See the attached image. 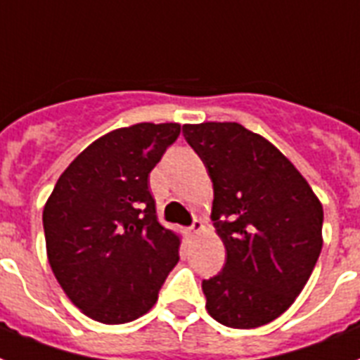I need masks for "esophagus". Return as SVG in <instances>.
Masks as SVG:
<instances>
[{
  "instance_id": "1",
  "label": "esophagus",
  "mask_w": 360,
  "mask_h": 360,
  "mask_svg": "<svg viewBox=\"0 0 360 360\" xmlns=\"http://www.w3.org/2000/svg\"><path fill=\"white\" fill-rule=\"evenodd\" d=\"M201 229H203V224H201L198 218H194V220H192V226H190V231H192V233H200Z\"/></svg>"
}]
</instances>
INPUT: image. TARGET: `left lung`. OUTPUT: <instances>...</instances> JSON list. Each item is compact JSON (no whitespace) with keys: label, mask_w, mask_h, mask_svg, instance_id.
I'll use <instances>...</instances> for the list:
<instances>
[{"label":"left lung","mask_w":360,"mask_h":360,"mask_svg":"<svg viewBox=\"0 0 360 360\" xmlns=\"http://www.w3.org/2000/svg\"><path fill=\"white\" fill-rule=\"evenodd\" d=\"M214 188L212 221L226 264L203 279L207 311L233 329L281 316L309 281L322 251L323 209L276 146L236 122L183 125Z\"/></svg>","instance_id":"8db88e82"}]
</instances>
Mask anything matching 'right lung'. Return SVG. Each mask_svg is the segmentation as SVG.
Segmentation results:
<instances>
[{
    "mask_svg": "<svg viewBox=\"0 0 360 360\" xmlns=\"http://www.w3.org/2000/svg\"><path fill=\"white\" fill-rule=\"evenodd\" d=\"M179 124H136L98 139L58 177L44 207L48 259L66 296L101 323L133 322L179 261L148 177Z\"/></svg>",
    "mask_w": 360,
    "mask_h": 360,
    "instance_id": "obj_1",
    "label": "right lung"
}]
</instances>
